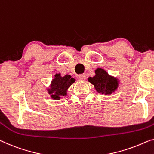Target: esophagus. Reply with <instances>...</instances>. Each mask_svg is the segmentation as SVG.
Here are the masks:
<instances>
[{
  "label": "esophagus",
  "instance_id": "34e87169",
  "mask_svg": "<svg viewBox=\"0 0 154 154\" xmlns=\"http://www.w3.org/2000/svg\"><path fill=\"white\" fill-rule=\"evenodd\" d=\"M86 75H80L79 76V80L81 82H85L86 81Z\"/></svg>",
  "mask_w": 154,
  "mask_h": 154
}]
</instances>
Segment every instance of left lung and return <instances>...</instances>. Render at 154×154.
<instances>
[{
    "label": "left lung",
    "mask_w": 154,
    "mask_h": 154,
    "mask_svg": "<svg viewBox=\"0 0 154 154\" xmlns=\"http://www.w3.org/2000/svg\"><path fill=\"white\" fill-rule=\"evenodd\" d=\"M95 74L94 77H88V81L94 85L97 93L109 95L118 90L120 84V80L118 77L111 76L101 68H98L95 70Z\"/></svg>",
    "instance_id": "left-lung-1"
}]
</instances>
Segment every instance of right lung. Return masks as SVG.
I'll return each instance as SVG.
<instances>
[{
	"label": "right lung",
	"instance_id": "obj_1",
	"mask_svg": "<svg viewBox=\"0 0 154 154\" xmlns=\"http://www.w3.org/2000/svg\"><path fill=\"white\" fill-rule=\"evenodd\" d=\"M75 79L70 75L61 76V73H56L47 89L48 93L52 100H58L67 95V91Z\"/></svg>",
	"mask_w": 154,
	"mask_h": 154
}]
</instances>
